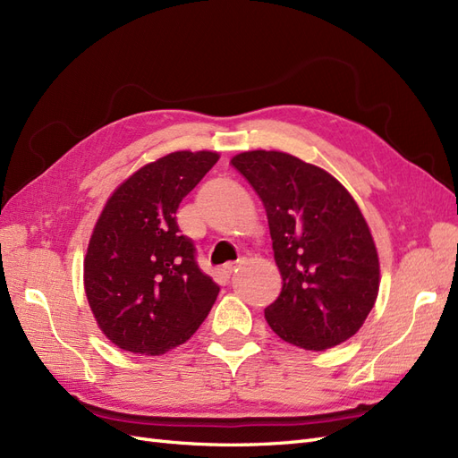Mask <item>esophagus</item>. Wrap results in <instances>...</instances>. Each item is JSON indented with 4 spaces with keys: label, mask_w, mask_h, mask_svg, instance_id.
Masks as SVG:
<instances>
[{
    "label": "esophagus",
    "mask_w": 458,
    "mask_h": 458,
    "mask_svg": "<svg viewBox=\"0 0 458 458\" xmlns=\"http://www.w3.org/2000/svg\"><path fill=\"white\" fill-rule=\"evenodd\" d=\"M239 266H241L239 262H231V264H227V266L224 267V271H225V274H227V276H233V274H234V271H237V269H239Z\"/></svg>",
    "instance_id": "obj_1"
}]
</instances>
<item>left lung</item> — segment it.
<instances>
[{
  "label": "left lung",
  "instance_id": "left-lung-1",
  "mask_svg": "<svg viewBox=\"0 0 458 458\" xmlns=\"http://www.w3.org/2000/svg\"><path fill=\"white\" fill-rule=\"evenodd\" d=\"M264 202L283 289L266 308L277 335L331 349L362 327L379 291V259L352 196L327 171L285 152L231 159Z\"/></svg>",
  "mask_w": 458,
  "mask_h": 458
}]
</instances>
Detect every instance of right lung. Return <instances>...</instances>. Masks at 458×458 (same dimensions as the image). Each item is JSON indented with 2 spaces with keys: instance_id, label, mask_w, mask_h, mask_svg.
<instances>
[{
  "instance_id": "1",
  "label": "right lung",
  "mask_w": 458,
  "mask_h": 458,
  "mask_svg": "<svg viewBox=\"0 0 458 458\" xmlns=\"http://www.w3.org/2000/svg\"><path fill=\"white\" fill-rule=\"evenodd\" d=\"M216 152H173L111 194L84 258V291L104 335L134 354H164L200 327L219 287L177 225L181 200Z\"/></svg>"
}]
</instances>
